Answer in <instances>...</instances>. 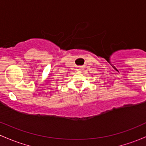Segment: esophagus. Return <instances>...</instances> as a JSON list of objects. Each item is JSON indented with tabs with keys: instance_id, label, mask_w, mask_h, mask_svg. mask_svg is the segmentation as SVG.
<instances>
[{
	"instance_id": "34e87169",
	"label": "esophagus",
	"mask_w": 146,
	"mask_h": 146,
	"mask_svg": "<svg viewBox=\"0 0 146 146\" xmlns=\"http://www.w3.org/2000/svg\"><path fill=\"white\" fill-rule=\"evenodd\" d=\"M79 70H81V69H79Z\"/></svg>"
}]
</instances>
